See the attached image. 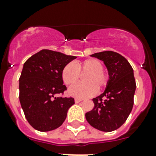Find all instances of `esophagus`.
<instances>
[{
	"label": "esophagus",
	"instance_id": "esophagus-1",
	"mask_svg": "<svg viewBox=\"0 0 156 156\" xmlns=\"http://www.w3.org/2000/svg\"><path fill=\"white\" fill-rule=\"evenodd\" d=\"M74 101H75L76 104H78V103L81 102V101H83V99H78V98H76L75 100H74Z\"/></svg>",
	"mask_w": 156,
	"mask_h": 156
}]
</instances>
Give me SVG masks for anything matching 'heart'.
<instances>
[{"label":"heart","mask_w":156,"mask_h":156,"mask_svg":"<svg viewBox=\"0 0 156 156\" xmlns=\"http://www.w3.org/2000/svg\"><path fill=\"white\" fill-rule=\"evenodd\" d=\"M87 72L84 76V83H78L69 88L68 94L73 97H89L95 95L97 87L103 88L107 85L108 77L103 71V65L97 59H87L74 64L69 62L63 68L61 76L65 84L72 85L78 81L79 73Z\"/></svg>","instance_id":"obj_1"}]
</instances>
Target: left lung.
I'll list each match as a JSON object with an SVG mask.
<instances>
[{"mask_svg":"<svg viewBox=\"0 0 156 156\" xmlns=\"http://www.w3.org/2000/svg\"><path fill=\"white\" fill-rule=\"evenodd\" d=\"M90 56L104 61L109 78L104 93L92 100L95 107L86 113V119L94 128L111 132L126 122L133 108L136 90L133 69L117 52L105 51Z\"/></svg>","mask_w":156,"mask_h":156,"instance_id":"8db88e82","label":"left lung"}]
</instances>
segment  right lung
Returning <instances> with one entry per match:
<instances>
[{"instance_id": "right-lung-1", "label": "right lung", "mask_w": 156, "mask_h": 156, "mask_svg": "<svg viewBox=\"0 0 156 156\" xmlns=\"http://www.w3.org/2000/svg\"><path fill=\"white\" fill-rule=\"evenodd\" d=\"M77 58L43 49L23 65L19 78V100L25 116L33 128L41 132L53 130L63 124L74 99L63 94V68Z\"/></svg>"}]
</instances>
